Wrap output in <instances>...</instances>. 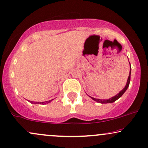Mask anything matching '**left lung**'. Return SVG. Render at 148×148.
I'll return each mask as SVG.
<instances>
[{
	"label": "left lung",
	"instance_id": "obj_1",
	"mask_svg": "<svg viewBox=\"0 0 148 148\" xmlns=\"http://www.w3.org/2000/svg\"><path fill=\"white\" fill-rule=\"evenodd\" d=\"M130 74H131V67H130V74H129V76H128V79H127V83H126V85L125 87L124 88L123 90L121 91L119 93L117 94V95H116L115 97H113L112 98H111V99H106V100H101V99H95V98H93V97H91L92 99H93L94 101H97L98 103H113L114 102L117 100V99H119V98H120L121 96L125 93V92L127 90V89L128 87H129V85H130Z\"/></svg>",
	"mask_w": 148,
	"mask_h": 148
}]
</instances>
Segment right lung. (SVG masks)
<instances>
[{
    "label": "right lung",
    "instance_id": "right-lung-1",
    "mask_svg": "<svg viewBox=\"0 0 148 148\" xmlns=\"http://www.w3.org/2000/svg\"><path fill=\"white\" fill-rule=\"evenodd\" d=\"M51 100H49V101H45V102H33V101H31L32 103H38V104H42V105H44V104H46V103H49V102H51Z\"/></svg>",
    "mask_w": 148,
    "mask_h": 148
}]
</instances>
